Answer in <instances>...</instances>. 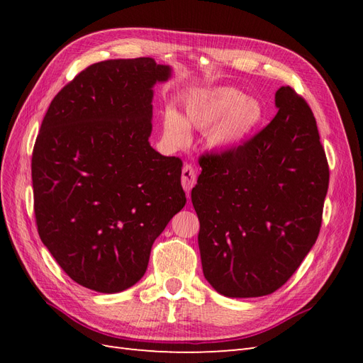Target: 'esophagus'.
Masks as SVG:
<instances>
[{
    "label": "esophagus",
    "instance_id": "1",
    "mask_svg": "<svg viewBox=\"0 0 363 363\" xmlns=\"http://www.w3.org/2000/svg\"><path fill=\"white\" fill-rule=\"evenodd\" d=\"M195 183H196L195 168L192 167V164H184V168L182 171V186H183V189L188 192V195H189L191 189L195 186Z\"/></svg>",
    "mask_w": 363,
    "mask_h": 363
}]
</instances>
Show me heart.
Returning <instances> with one entry per match:
<instances>
[{"label":"heart","mask_w":363,"mask_h":363,"mask_svg":"<svg viewBox=\"0 0 363 363\" xmlns=\"http://www.w3.org/2000/svg\"><path fill=\"white\" fill-rule=\"evenodd\" d=\"M265 119V107L255 96H245L232 86H216L189 96L184 118L172 108L163 115V133L171 144L189 140V125L206 131L207 145L227 152L244 145Z\"/></svg>","instance_id":"heart-1"}]
</instances>
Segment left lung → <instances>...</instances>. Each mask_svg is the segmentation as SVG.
I'll list each match as a JSON object with an SVG mask.
<instances>
[{"instance_id":"8db88e82","label":"left lung","mask_w":363,"mask_h":363,"mask_svg":"<svg viewBox=\"0 0 363 363\" xmlns=\"http://www.w3.org/2000/svg\"><path fill=\"white\" fill-rule=\"evenodd\" d=\"M277 115L244 145L200 159L191 199L206 280L230 298L272 294L320 235L328 164L316 121L291 86Z\"/></svg>"}]
</instances>
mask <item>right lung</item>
<instances>
[{
  "mask_svg": "<svg viewBox=\"0 0 363 363\" xmlns=\"http://www.w3.org/2000/svg\"><path fill=\"white\" fill-rule=\"evenodd\" d=\"M151 57L94 63L54 96L31 157L40 240L82 286L125 291L186 204L179 157L150 145L156 83Z\"/></svg>",
  "mask_w": 363,
  "mask_h": 363,
  "instance_id": "right-lung-1",
  "label": "right lung"
}]
</instances>
